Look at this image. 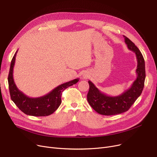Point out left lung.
Returning <instances> with one entry per match:
<instances>
[{
    "label": "left lung",
    "mask_w": 157,
    "mask_h": 157,
    "mask_svg": "<svg viewBox=\"0 0 157 157\" xmlns=\"http://www.w3.org/2000/svg\"><path fill=\"white\" fill-rule=\"evenodd\" d=\"M123 36L128 49L133 51L137 58V79L130 88L117 96H110L102 92L92 81H88L89 91L87 94V101L94 110L101 115H117L128 111L140 96L144 88L146 78L144 59L137 47L126 36Z\"/></svg>",
    "instance_id": "1"
}]
</instances>
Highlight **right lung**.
Instances as JSON below:
<instances>
[{"label":"right lung","instance_id":"right-lung-1","mask_svg":"<svg viewBox=\"0 0 157 157\" xmlns=\"http://www.w3.org/2000/svg\"><path fill=\"white\" fill-rule=\"evenodd\" d=\"M17 51L11 60L8 79L11 100L14 102L20 110L26 115L35 117H42L52 114L57 110L62 103L61 96L63 91L67 88L78 83L79 79H74L59 85L54 88L52 91L42 97L33 98L27 96L22 91L18 90L13 79V68Z\"/></svg>","mask_w":157,"mask_h":157}]
</instances>
